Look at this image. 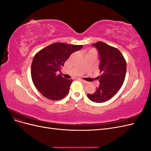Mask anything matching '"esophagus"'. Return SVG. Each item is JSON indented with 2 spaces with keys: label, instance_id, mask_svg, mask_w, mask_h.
Wrapping results in <instances>:
<instances>
[{
  "label": "esophagus",
  "instance_id": "esophagus-1",
  "mask_svg": "<svg viewBox=\"0 0 151 151\" xmlns=\"http://www.w3.org/2000/svg\"><path fill=\"white\" fill-rule=\"evenodd\" d=\"M79 81L81 82L82 83H83V84H88V82H87V81H84V80L79 79Z\"/></svg>",
  "mask_w": 151,
  "mask_h": 151
}]
</instances>
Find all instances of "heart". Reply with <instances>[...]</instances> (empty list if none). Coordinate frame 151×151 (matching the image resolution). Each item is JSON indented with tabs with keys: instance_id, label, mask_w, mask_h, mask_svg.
<instances>
[{
	"instance_id": "obj_1",
	"label": "heart",
	"mask_w": 151,
	"mask_h": 151,
	"mask_svg": "<svg viewBox=\"0 0 151 151\" xmlns=\"http://www.w3.org/2000/svg\"><path fill=\"white\" fill-rule=\"evenodd\" d=\"M91 52H96V51L94 50H93V49H92V50H91L89 52V53H91Z\"/></svg>"
}]
</instances>
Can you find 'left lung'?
I'll list each match as a JSON object with an SVG mask.
<instances>
[{
    "label": "left lung",
    "mask_w": 151,
    "mask_h": 151,
    "mask_svg": "<svg viewBox=\"0 0 151 151\" xmlns=\"http://www.w3.org/2000/svg\"><path fill=\"white\" fill-rule=\"evenodd\" d=\"M100 57L99 70L97 78L99 86L88 98L95 103H103L115 96L123 84L127 70V62L119 50L102 42L93 43Z\"/></svg>",
    "instance_id": "1"
}]
</instances>
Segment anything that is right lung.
Listing matches in <instances>:
<instances>
[{
	"label": "right lung",
	"mask_w": 151,
	"mask_h": 151,
	"mask_svg": "<svg viewBox=\"0 0 151 151\" xmlns=\"http://www.w3.org/2000/svg\"><path fill=\"white\" fill-rule=\"evenodd\" d=\"M83 45L54 43L35 54L31 63L33 83L43 96L53 101L65 98L69 92L72 79L68 80L57 72L60 70L70 55Z\"/></svg>",
	"instance_id": "1"
}]
</instances>
